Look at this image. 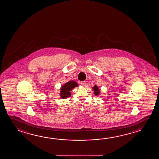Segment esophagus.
Wrapping results in <instances>:
<instances>
[{"instance_id": "obj_1", "label": "esophagus", "mask_w": 159, "mask_h": 159, "mask_svg": "<svg viewBox=\"0 0 159 159\" xmlns=\"http://www.w3.org/2000/svg\"><path fill=\"white\" fill-rule=\"evenodd\" d=\"M86 84H87V83H86V81H82L81 82V85L83 86V87L86 86Z\"/></svg>"}]
</instances>
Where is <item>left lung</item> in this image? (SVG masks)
<instances>
[{
  "instance_id": "1",
  "label": "left lung",
  "mask_w": 159,
  "mask_h": 159,
  "mask_svg": "<svg viewBox=\"0 0 159 159\" xmlns=\"http://www.w3.org/2000/svg\"><path fill=\"white\" fill-rule=\"evenodd\" d=\"M93 89L94 95L99 96L100 94V90L98 87V86H97L96 85L94 86L93 87Z\"/></svg>"
}]
</instances>
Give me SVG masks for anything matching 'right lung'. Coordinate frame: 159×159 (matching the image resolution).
Returning <instances> with one entry per match:
<instances>
[{"label":"right lung","instance_id":"add662e5","mask_svg":"<svg viewBox=\"0 0 159 159\" xmlns=\"http://www.w3.org/2000/svg\"><path fill=\"white\" fill-rule=\"evenodd\" d=\"M77 83L74 81H70L67 83H65L61 86L60 88V97L62 99L68 98L71 96L70 91H72L73 88L78 87Z\"/></svg>","mask_w":159,"mask_h":159}]
</instances>
